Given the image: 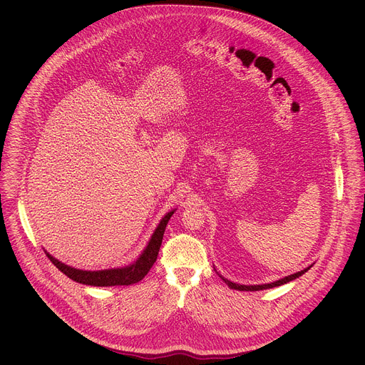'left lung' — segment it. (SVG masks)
<instances>
[{"label":"left lung","mask_w":365,"mask_h":365,"mask_svg":"<svg viewBox=\"0 0 365 365\" xmlns=\"http://www.w3.org/2000/svg\"><path fill=\"white\" fill-rule=\"evenodd\" d=\"M309 269H310V267H307V269H304V270H302V272H297V273H294V274H290V276H287V277H284V279H280V280H277V282H273V283H267V284H254V286L237 284V283H232V282H230L228 279H225V277H222V276H220V277H221V279L228 284V287H231V289L241 290V292H244V290H245V292H257V290H264V289H272V287H277V286L286 284V283H289V282H292V280L300 277L302 274H304Z\"/></svg>","instance_id":"1"}]
</instances>
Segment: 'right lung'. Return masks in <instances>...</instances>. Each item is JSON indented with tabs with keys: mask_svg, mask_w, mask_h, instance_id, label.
<instances>
[{
	"mask_svg": "<svg viewBox=\"0 0 365 365\" xmlns=\"http://www.w3.org/2000/svg\"><path fill=\"white\" fill-rule=\"evenodd\" d=\"M175 214V211H170L165 215V218L160 221L159 227L155 228L154 234L151 235L145 250L141 252V255L135 259V262L127 267L121 269H108V270H98V272H88V270H79L73 269L71 266H66L61 263L59 259L51 257L48 252L46 255L50 258V262L53 263L63 274H66L69 279L88 284V286H130L134 283H138L144 279V276L150 272L153 264L155 263L159 255V250L163 241V234L166 230V225L170 220V217Z\"/></svg>",
	"mask_w": 365,
	"mask_h": 365,
	"instance_id": "obj_1",
	"label": "right lung"
}]
</instances>
